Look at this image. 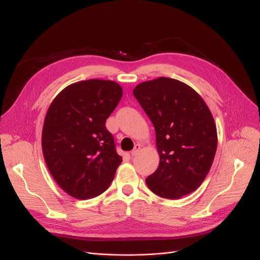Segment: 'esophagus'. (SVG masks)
<instances>
[{
  "instance_id": "obj_1",
  "label": "esophagus",
  "mask_w": 260,
  "mask_h": 260,
  "mask_svg": "<svg viewBox=\"0 0 260 260\" xmlns=\"http://www.w3.org/2000/svg\"><path fill=\"white\" fill-rule=\"evenodd\" d=\"M140 148H141V146H140L139 144H136V145H135V147H134V149H133V151L131 152V155H132L133 157L137 155V154L139 153V151H140Z\"/></svg>"
}]
</instances>
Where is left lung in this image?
<instances>
[{"label":"left lung","mask_w":260,"mask_h":260,"mask_svg":"<svg viewBox=\"0 0 260 260\" xmlns=\"http://www.w3.org/2000/svg\"><path fill=\"white\" fill-rule=\"evenodd\" d=\"M133 93L156 132L159 167L145 182L162 198L179 199L196 190L213 165L217 129L210 108L192 87L160 77Z\"/></svg>","instance_id":"8db88e82"}]
</instances>
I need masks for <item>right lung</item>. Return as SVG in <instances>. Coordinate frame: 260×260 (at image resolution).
Masks as SVG:
<instances>
[{"label": "right lung", "mask_w": 260, "mask_h": 260, "mask_svg": "<svg viewBox=\"0 0 260 260\" xmlns=\"http://www.w3.org/2000/svg\"><path fill=\"white\" fill-rule=\"evenodd\" d=\"M111 80L90 79L66 86L48 107L42 131L46 166L70 196L85 200L111 185L122 157L105 127L122 97Z\"/></svg>", "instance_id": "1"}]
</instances>
